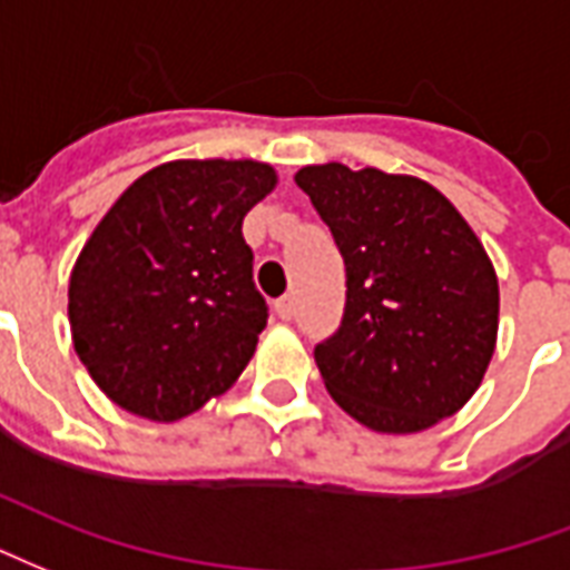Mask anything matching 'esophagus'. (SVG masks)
<instances>
[{
	"instance_id": "obj_1",
	"label": "esophagus",
	"mask_w": 570,
	"mask_h": 570,
	"mask_svg": "<svg viewBox=\"0 0 570 570\" xmlns=\"http://www.w3.org/2000/svg\"><path fill=\"white\" fill-rule=\"evenodd\" d=\"M294 313H297V301H294V294H285V297H279V301H276V315H279V318L291 322V318H294Z\"/></svg>"
}]
</instances>
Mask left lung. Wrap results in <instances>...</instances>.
<instances>
[{"label":"left lung","mask_w":570,"mask_h":570,"mask_svg":"<svg viewBox=\"0 0 570 570\" xmlns=\"http://www.w3.org/2000/svg\"><path fill=\"white\" fill-rule=\"evenodd\" d=\"M346 264V309L315 364L380 434H416L480 389L498 340V276L471 224L416 176L343 164L294 176Z\"/></svg>","instance_id":"8db88e82"}]
</instances>
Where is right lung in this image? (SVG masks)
Segmentation results:
<instances>
[{"instance_id":"right-lung-1","label":"right lung","mask_w":570,"mask_h":570,"mask_svg":"<svg viewBox=\"0 0 570 570\" xmlns=\"http://www.w3.org/2000/svg\"><path fill=\"white\" fill-rule=\"evenodd\" d=\"M276 181L257 160H169L102 215L69 276V325L120 410L178 422L239 380L267 327L243 218Z\"/></svg>"}]
</instances>
